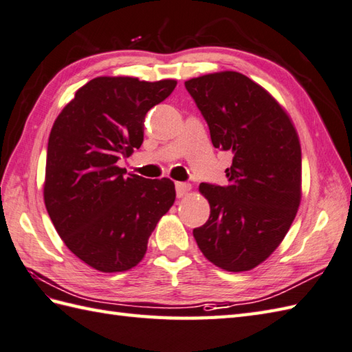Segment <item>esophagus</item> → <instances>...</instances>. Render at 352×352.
I'll return each instance as SVG.
<instances>
[{"label": "esophagus", "instance_id": "1", "mask_svg": "<svg viewBox=\"0 0 352 352\" xmlns=\"http://www.w3.org/2000/svg\"><path fill=\"white\" fill-rule=\"evenodd\" d=\"M176 196L177 197H184L188 194V191L191 190V185L186 184V182H176Z\"/></svg>", "mask_w": 352, "mask_h": 352}]
</instances>
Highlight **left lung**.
Returning <instances> with one entry per match:
<instances>
[{"label": "left lung", "instance_id": "8db88e82", "mask_svg": "<svg viewBox=\"0 0 352 352\" xmlns=\"http://www.w3.org/2000/svg\"><path fill=\"white\" fill-rule=\"evenodd\" d=\"M215 149L230 152L228 184H200L209 220L192 230L200 252L226 271L257 267L283 241L301 200V147L270 93L245 75L209 74L185 81Z\"/></svg>", "mask_w": 352, "mask_h": 352}]
</instances>
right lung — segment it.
I'll use <instances>...</instances> for the list:
<instances>
[{"label":"right lung","instance_id":"1","mask_svg":"<svg viewBox=\"0 0 352 352\" xmlns=\"http://www.w3.org/2000/svg\"><path fill=\"white\" fill-rule=\"evenodd\" d=\"M175 80L98 76L54 122L46 152L45 206L66 247L102 272L143 259L160 218L175 203L167 177H124L116 164L140 149L144 117L171 95Z\"/></svg>","mask_w":352,"mask_h":352}]
</instances>
